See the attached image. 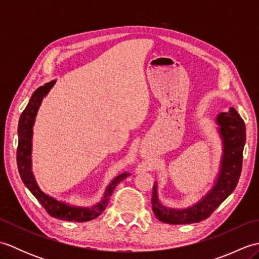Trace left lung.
Wrapping results in <instances>:
<instances>
[{
	"label": "left lung",
	"mask_w": 259,
	"mask_h": 259,
	"mask_svg": "<svg viewBox=\"0 0 259 259\" xmlns=\"http://www.w3.org/2000/svg\"><path fill=\"white\" fill-rule=\"evenodd\" d=\"M214 122L222 140L223 153L219 168L210 188L200 199L186 208L164 206L159 199L158 183L152 189V210L159 221L171 225L200 223L232 194L238 184L243 164V151L246 142L244 120L234 108L217 114Z\"/></svg>",
	"instance_id": "8db88e82"
}]
</instances>
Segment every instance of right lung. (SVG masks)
<instances>
[{
  "instance_id": "right-lung-1",
  "label": "right lung",
  "mask_w": 259,
  "mask_h": 259,
  "mask_svg": "<svg viewBox=\"0 0 259 259\" xmlns=\"http://www.w3.org/2000/svg\"><path fill=\"white\" fill-rule=\"evenodd\" d=\"M57 80H52L48 82L45 85L38 87L33 92V95L27 103L24 111L22 112L19 125H18V137H19V146L18 152H16V160H18V168L21 179L31 194L34 196L38 202L45 207L46 210L50 216L61 219V221L83 223L96 219L98 216L106 210L107 205L111 197L113 189L123 179L129 177L131 175L128 171H123L122 174L114 177L110 184L104 189L103 196L97 203L92 206H74L69 202L59 200L50 195L46 194L35 179L34 172L32 170V139H33V125L35 123V118L38 109L42 103L43 98L48 96V93L56 84Z\"/></svg>"
}]
</instances>
